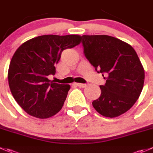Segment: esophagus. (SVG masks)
I'll return each instance as SVG.
<instances>
[{"label": "esophagus", "instance_id": "1", "mask_svg": "<svg viewBox=\"0 0 153 153\" xmlns=\"http://www.w3.org/2000/svg\"><path fill=\"white\" fill-rule=\"evenodd\" d=\"M76 84L77 86H78V87H87V84H81V83H76Z\"/></svg>", "mask_w": 153, "mask_h": 153}]
</instances>
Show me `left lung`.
<instances>
[{
	"mask_svg": "<svg viewBox=\"0 0 153 153\" xmlns=\"http://www.w3.org/2000/svg\"><path fill=\"white\" fill-rule=\"evenodd\" d=\"M84 54L98 73L105 75L101 96L92 102L97 112L116 117L134 105L144 83V69L134 48L108 35H83Z\"/></svg>",
	"mask_w": 153,
	"mask_h": 153,
	"instance_id": "8db88e82",
	"label": "left lung"
}]
</instances>
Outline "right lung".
<instances>
[{
	"instance_id": "add662e5",
	"label": "right lung",
	"mask_w": 153,
	"mask_h": 153,
	"mask_svg": "<svg viewBox=\"0 0 153 153\" xmlns=\"http://www.w3.org/2000/svg\"><path fill=\"white\" fill-rule=\"evenodd\" d=\"M81 42L78 35H43L22 44L13 56L8 81L15 100L25 112L40 119L61 110L70 89L69 84L50 81L63 50Z\"/></svg>"
}]
</instances>
